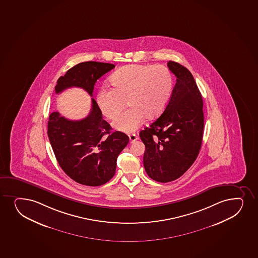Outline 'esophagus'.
<instances>
[{"mask_svg": "<svg viewBox=\"0 0 258 258\" xmlns=\"http://www.w3.org/2000/svg\"><path fill=\"white\" fill-rule=\"evenodd\" d=\"M138 140V137H137L136 134H130L129 135V140H130V143H134V141H136Z\"/></svg>", "mask_w": 258, "mask_h": 258, "instance_id": "esophagus-1", "label": "esophagus"}]
</instances>
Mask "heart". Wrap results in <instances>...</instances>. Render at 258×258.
<instances>
[{"label": "heart", "mask_w": 258, "mask_h": 258, "mask_svg": "<svg viewBox=\"0 0 258 258\" xmlns=\"http://www.w3.org/2000/svg\"><path fill=\"white\" fill-rule=\"evenodd\" d=\"M113 89L102 86L95 103L106 118L115 119L113 126L124 133L137 130L146 119H153L165 109L171 97L173 76L163 66L131 64L118 69L109 79Z\"/></svg>", "instance_id": "heart-1"}]
</instances>
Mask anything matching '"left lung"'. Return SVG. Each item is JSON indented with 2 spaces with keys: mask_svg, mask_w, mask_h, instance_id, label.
<instances>
[{
  "mask_svg": "<svg viewBox=\"0 0 258 258\" xmlns=\"http://www.w3.org/2000/svg\"><path fill=\"white\" fill-rule=\"evenodd\" d=\"M168 67L176 77L169 103L140 133L145 145V171L159 182L175 181L189 169L202 147L204 129L203 101L192 75L174 61Z\"/></svg>",
  "mask_w": 258,
  "mask_h": 258,
  "instance_id": "obj_1",
  "label": "left lung"
}]
</instances>
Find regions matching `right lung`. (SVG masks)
Masks as SVG:
<instances>
[{
    "instance_id": "add662e5",
    "label": "right lung",
    "mask_w": 258,
    "mask_h": 258,
    "mask_svg": "<svg viewBox=\"0 0 258 258\" xmlns=\"http://www.w3.org/2000/svg\"><path fill=\"white\" fill-rule=\"evenodd\" d=\"M115 66L99 62H80L57 80L55 92L78 87L92 95L96 81ZM86 118L70 120L58 112L50 114L48 137L57 163L66 175L78 183L101 186L115 174L117 157L127 145L129 138L113 132L94 99Z\"/></svg>"
}]
</instances>
